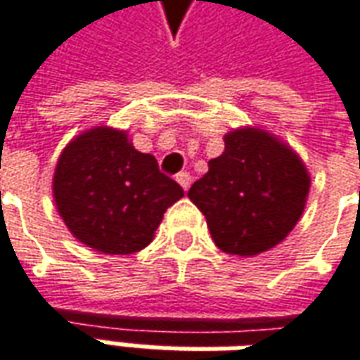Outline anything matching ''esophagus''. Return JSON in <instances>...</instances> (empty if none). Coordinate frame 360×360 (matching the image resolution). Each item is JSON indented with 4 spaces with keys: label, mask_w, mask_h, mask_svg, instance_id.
Returning <instances> with one entry per match:
<instances>
[{
    "label": "esophagus",
    "mask_w": 360,
    "mask_h": 360,
    "mask_svg": "<svg viewBox=\"0 0 360 360\" xmlns=\"http://www.w3.org/2000/svg\"><path fill=\"white\" fill-rule=\"evenodd\" d=\"M175 179H177V183H179V185L183 187V189H185V191H187V189L191 187L193 179H191V175H189V173H179V175H177Z\"/></svg>",
    "instance_id": "34e87169"
}]
</instances>
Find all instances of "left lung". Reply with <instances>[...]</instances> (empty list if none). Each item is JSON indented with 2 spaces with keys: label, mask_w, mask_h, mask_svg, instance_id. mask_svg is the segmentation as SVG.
<instances>
[{
  "label": "left lung",
  "mask_w": 360,
  "mask_h": 360,
  "mask_svg": "<svg viewBox=\"0 0 360 360\" xmlns=\"http://www.w3.org/2000/svg\"><path fill=\"white\" fill-rule=\"evenodd\" d=\"M225 151L189 189L221 251L253 257L279 245L301 219L309 171L287 143L259 127L229 131Z\"/></svg>",
  "instance_id": "obj_1"
}]
</instances>
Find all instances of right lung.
Here are the masks:
<instances>
[{
  "label": "right lung",
  "instance_id": "obj_1",
  "mask_svg": "<svg viewBox=\"0 0 360 360\" xmlns=\"http://www.w3.org/2000/svg\"><path fill=\"white\" fill-rule=\"evenodd\" d=\"M183 189L137 151L127 131L97 125L61 151L53 173L59 217L83 245L107 255H129L153 241Z\"/></svg>",
  "mask_w": 360,
  "mask_h": 360
}]
</instances>
